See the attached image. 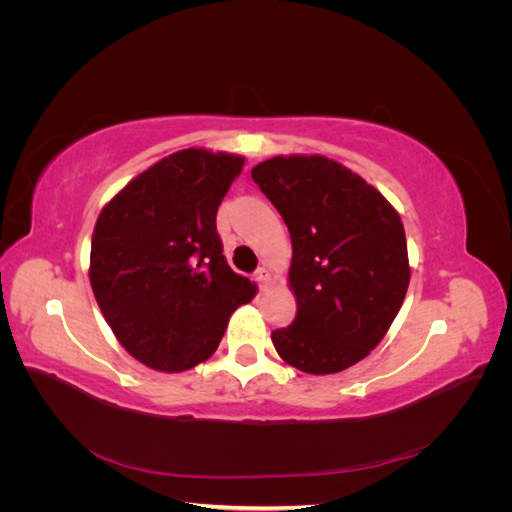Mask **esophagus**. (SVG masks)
Instances as JSON below:
<instances>
[{"instance_id": "esophagus-1", "label": "esophagus", "mask_w": 512, "mask_h": 512, "mask_svg": "<svg viewBox=\"0 0 512 512\" xmlns=\"http://www.w3.org/2000/svg\"><path fill=\"white\" fill-rule=\"evenodd\" d=\"M254 280H256V284H258L260 288H267V284H269V280H271V275H269V271H267L265 267H260V269H256V273H254Z\"/></svg>"}]
</instances>
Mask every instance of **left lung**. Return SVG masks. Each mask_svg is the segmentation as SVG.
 Returning a JSON list of instances; mask_svg holds the SVG:
<instances>
[{
  "instance_id": "obj_1",
  "label": "left lung",
  "mask_w": 512,
  "mask_h": 512,
  "mask_svg": "<svg viewBox=\"0 0 512 512\" xmlns=\"http://www.w3.org/2000/svg\"><path fill=\"white\" fill-rule=\"evenodd\" d=\"M252 179L292 239L297 316L271 333L277 354L305 374L348 369L380 344L404 303V224L376 188L329 158L277 156L254 166Z\"/></svg>"
}]
</instances>
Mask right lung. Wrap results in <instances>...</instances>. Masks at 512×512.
<instances>
[{"mask_svg":"<svg viewBox=\"0 0 512 512\" xmlns=\"http://www.w3.org/2000/svg\"><path fill=\"white\" fill-rule=\"evenodd\" d=\"M243 158L183 149L132 179L96 222L89 280L134 359L185 371L218 350L254 284L228 267L215 215Z\"/></svg>","mask_w":512,"mask_h":512,"instance_id":"add662e5","label":"right lung"}]
</instances>
